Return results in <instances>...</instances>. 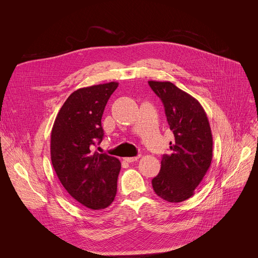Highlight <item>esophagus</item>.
I'll use <instances>...</instances> for the list:
<instances>
[{"label":"esophagus","mask_w":258,"mask_h":258,"mask_svg":"<svg viewBox=\"0 0 258 258\" xmlns=\"http://www.w3.org/2000/svg\"><path fill=\"white\" fill-rule=\"evenodd\" d=\"M140 158V155L139 156H136V157H125V158H123L126 162H128V163H131V162H134V161H137L138 159Z\"/></svg>","instance_id":"esophagus-1"}]
</instances>
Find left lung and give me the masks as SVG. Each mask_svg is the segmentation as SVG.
I'll use <instances>...</instances> for the list:
<instances>
[{
    "label": "left lung",
    "instance_id": "8db88e82",
    "mask_svg": "<svg viewBox=\"0 0 258 258\" xmlns=\"http://www.w3.org/2000/svg\"><path fill=\"white\" fill-rule=\"evenodd\" d=\"M161 99L174 141L163 154L159 173L152 179L154 192L177 203L194 195L212 159V135L201 104L170 82H148Z\"/></svg>",
    "mask_w": 258,
    "mask_h": 258
}]
</instances>
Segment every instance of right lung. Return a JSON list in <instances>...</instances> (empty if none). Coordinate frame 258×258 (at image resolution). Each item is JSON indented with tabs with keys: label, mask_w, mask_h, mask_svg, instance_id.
Here are the masks:
<instances>
[{
	"label": "right lung",
	"mask_w": 258,
	"mask_h": 258,
	"mask_svg": "<svg viewBox=\"0 0 258 258\" xmlns=\"http://www.w3.org/2000/svg\"><path fill=\"white\" fill-rule=\"evenodd\" d=\"M118 83L82 88L61 107L51 134V160L66 192L82 205L98 210L111 204L117 191L120 161L93 152L104 138L105 106Z\"/></svg>",
	"instance_id": "right-lung-1"
}]
</instances>
